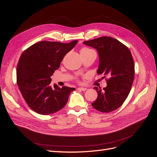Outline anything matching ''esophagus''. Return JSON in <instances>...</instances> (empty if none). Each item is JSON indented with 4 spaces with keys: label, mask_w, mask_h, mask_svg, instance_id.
Masks as SVG:
<instances>
[{
    "label": "esophagus",
    "mask_w": 157,
    "mask_h": 157,
    "mask_svg": "<svg viewBox=\"0 0 157 157\" xmlns=\"http://www.w3.org/2000/svg\"><path fill=\"white\" fill-rule=\"evenodd\" d=\"M78 90H80V91H85V90H86L87 89L86 88H82V87H79L77 88Z\"/></svg>",
    "instance_id": "obj_1"
}]
</instances>
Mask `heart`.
Returning a JSON list of instances; mask_svg holds the SVG:
<instances>
[{
    "label": "heart",
    "mask_w": 157,
    "mask_h": 157,
    "mask_svg": "<svg viewBox=\"0 0 157 157\" xmlns=\"http://www.w3.org/2000/svg\"><path fill=\"white\" fill-rule=\"evenodd\" d=\"M90 51H92V50L88 48H83L82 49H81V50H80V54H81V53H86V52H90Z\"/></svg>",
    "instance_id": "b5f03b06"
}]
</instances>
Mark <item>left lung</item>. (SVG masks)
Segmentation results:
<instances>
[{
  "label": "left lung",
  "instance_id": "obj_1",
  "mask_svg": "<svg viewBox=\"0 0 157 157\" xmlns=\"http://www.w3.org/2000/svg\"><path fill=\"white\" fill-rule=\"evenodd\" d=\"M83 44L98 51L99 63L97 73L109 78L103 90L94 88L98 98L92 105L100 112L115 111L126 100L134 79V62L131 52L120 41L110 36L84 41Z\"/></svg>",
  "mask_w": 157,
  "mask_h": 157
}]
</instances>
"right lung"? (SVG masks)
I'll use <instances>...</instances> for the list:
<instances>
[{
	"label": "right lung",
	"mask_w": 157,
	"mask_h": 157,
	"mask_svg": "<svg viewBox=\"0 0 157 157\" xmlns=\"http://www.w3.org/2000/svg\"><path fill=\"white\" fill-rule=\"evenodd\" d=\"M42 41L23 52L17 67V83L23 98L36 113L48 115L61 110L74 88L56 84L51 86V76L60 67L63 57L77 44Z\"/></svg>",
	"instance_id": "right-lung-1"
}]
</instances>
